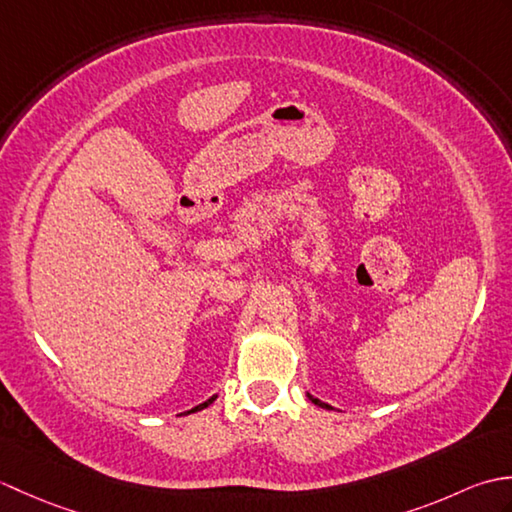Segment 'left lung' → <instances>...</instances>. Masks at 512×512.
Returning a JSON list of instances; mask_svg holds the SVG:
<instances>
[{"mask_svg": "<svg viewBox=\"0 0 512 512\" xmlns=\"http://www.w3.org/2000/svg\"><path fill=\"white\" fill-rule=\"evenodd\" d=\"M308 398L314 402V405H319V407H323V409H332L330 405H325V402H321L319 398H314V396H310V394H308Z\"/></svg>", "mask_w": 512, "mask_h": 512, "instance_id": "1", "label": "left lung"}]
</instances>
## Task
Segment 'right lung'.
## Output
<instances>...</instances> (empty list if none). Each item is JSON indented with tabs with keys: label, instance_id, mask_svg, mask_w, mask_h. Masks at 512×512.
<instances>
[{
	"label": "right lung",
	"instance_id": "add662e5",
	"mask_svg": "<svg viewBox=\"0 0 512 512\" xmlns=\"http://www.w3.org/2000/svg\"><path fill=\"white\" fill-rule=\"evenodd\" d=\"M213 400H215V396H213V398H209V400H206V402H202V405H198V407H193V409H191V411H187V413H195V411H200V409H204V407H209Z\"/></svg>",
	"mask_w": 512,
	"mask_h": 512
}]
</instances>
